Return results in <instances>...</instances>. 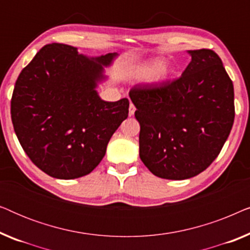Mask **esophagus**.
I'll return each mask as SVG.
<instances>
[{
    "instance_id": "obj_1",
    "label": "esophagus",
    "mask_w": 250,
    "mask_h": 250,
    "mask_svg": "<svg viewBox=\"0 0 250 250\" xmlns=\"http://www.w3.org/2000/svg\"><path fill=\"white\" fill-rule=\"evenodd\" d=\"M135 110H136V109H135V105L133 104L132 102H131V104H129V109H128V114H129V116H133V115H134Z\"/></svg>"
}]
</instances>
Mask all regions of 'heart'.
<instances>
[{"mask_svg":"<svg viewBox=\"0 0 250 250\" xmlns=\"http://www.w3.org/2000/svg\"><path fill=\"white\" fill-rule=\"evenodd\" d=\"M164 67H165V60L157 58V59L146 61V62L136 67L134 75L141 80L152 77V82H155V83H163L173 75L172 69Z\"/></svg>","mask_w":250,"mask_h":250,"instance_id":"heart-1","label":"heart"}]
</instances>
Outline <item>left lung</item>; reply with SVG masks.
Listing matches in <instances>:
<instances>
[{"label":"left lung","instance_id":"left-lung-1","mask_svg":"<svg viewBox=\"0 0 250 250\" xmlns=\"http://www.w3.org/2000/svg\"><path fill=\"white\" fill-rule=\"evenodd\" d=\"M182 76L129 91L140 123V158L153 175L186 180L204 172L221 152L234 121V91L221 58L188 51Z\"/></svg>","mask_w":250,"mask_h":250}]
</instances>
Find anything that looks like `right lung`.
<instances>
[{"mask_svg": "<svg viewBox=\"0 0 250 250\" xmlns=\"http://www.w3.org/2000/svg\"><path fill=\"white\" fill-rule=\"evenodd\" d=\"M117 53L88 58L77 47L43 46L23 68L11 99L13 128L30 160L47 175L73 180L90 174L128 116L126 98L108 102L95 88Z\"/></svg>", "mask_w": 250, "mask_h": 250, "instance_id": "obj_1", "label": "right lung"}]
</instances>
